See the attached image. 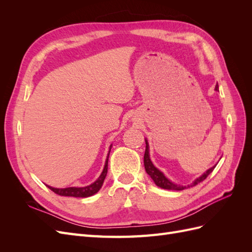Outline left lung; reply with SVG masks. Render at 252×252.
Returning <instances> with one entry per match:
<instances>
[{
	"mask_svg": "<svg viewBox=\"0 0 252 252\" xmlns=\"http://www.w3.org/2000/svg\"><path fill=\"white\" fill-rule=\"evenodd\" d=\"M217 91H219V85L217 84L216 88ZM145 142H146V149H145V155H144V166H145V170L148 173V175H150V178L154 180L155 184L158 187H161L163 189H167V190H175V191H180V190H184L186 188L189 187H193L195 185L199 184V183L203 182L206 178L208 177V175L213 171V169L216 168V166H212L211 168H209L208 170H206L202 175H200L199 178H196L191 184L189 185H181V184H177V183H174L172 181H170L169 179H167L165 177V174L158 169L157 167L154 165V163L151 162L150 159V156H149V144L147 139H145Z\"/></svg>",
	"mask_w": 252,
	"mask_h": 252,
	"instance_id": "obj_1",
	"label": "left lung"
}]
</instances>
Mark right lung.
Listing matches in <instances>:
<instances>
[{
	"instance_id": "add662e5",
	"label": "right lung",
	"mask_w": 252,
	"mask_h": 252,
	"mask_svg": "<svg viewBox=\"0 0 252 252\" xmlns=\"http://www.w3.org/2000/svg\"><path fill=\"white\" fill-rule=\"evenodd\" d=\"M112 145H110L109 147V151L107 158H106L105 161V165H104V169L101 173L100 177L97 178L96 181H94L93 184H90L88 186H84V187H67V188H55L51 187L49 185H46L50 190H52L53 192L62 195V196H74V197H88L95 194L98 190L102 188V185L104 183V180L106 178V174H107V169H108V158H109V154L111 150Z\"/></svg>"
}]
</instances>
